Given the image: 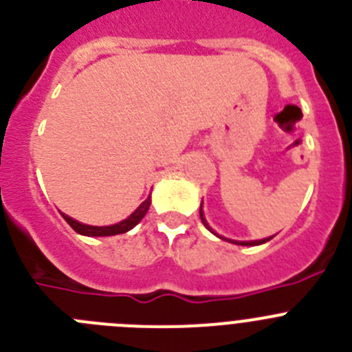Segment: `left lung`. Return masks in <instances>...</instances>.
I'll use <instances>...</instances> for the list:
<instances>
[{"label": "left lung", "instance_id": "left-lung-1", "mask_svg": "<svg viewBox=\"0 0 352 352\" xmlns=\"http://www.w3.org/2000/svg\"><path fill=\"white\" fill-rule=\"evenodd\" d=\"M199 217H201V223L205 224V228H208V230L212 231V228L208 226L207 224V221H205V217H204V212H201V207H199ZM212 233H214V231H212ZM215 235H217V233H215ZM272 239V236H270ZM270 239H263V240H251V242H236V240H228V242H233V243H236V245H259V243H265V242H268V240ZM226 240V239H224Z\"/></svg>", "mask_w": 352, "mask_h": 352}]
</instances>
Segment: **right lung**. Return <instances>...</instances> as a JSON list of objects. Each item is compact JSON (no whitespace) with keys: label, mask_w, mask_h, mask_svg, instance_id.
<instances>
[{"label":"right lung","mask_w":352,"mask_h":352,"mask_svg":"<svg viewBox=\"0 0 352 352\" xmlns=\"http://www.w3.org/2000/svg\"><path fill=\"white\" fill-rule=\"evenodd\" d=\"M148 207H151V196L145 199L144 204H142L140 207L137 208V210L129 215L128 219L121 221V223H117V224H112V226H89V224H82V223H78V221L72 219L69 215L63 214V212H61V215L65 217L66 223L74 228L77 233H80V235H85V236H112V235H119V233H126V231H129L131 228L137 226V224L140 223L142 219H144V215L147 214Z\"/></svg>","instance_id":"obj_1"}]
</instances>
